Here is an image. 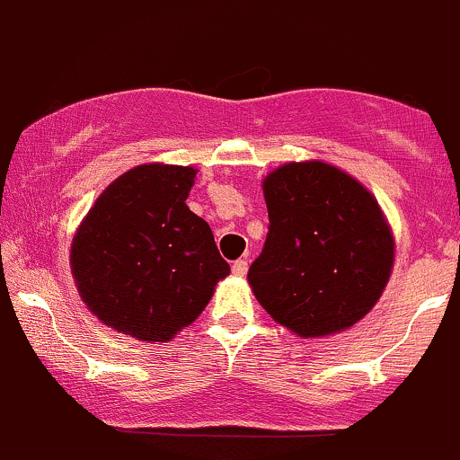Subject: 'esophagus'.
<instances>
[{
    "label": "esophagus",
    "instance_id": "obj_1",
    "mask_svg": "<svg viewBox=\"0 0 460 460\" xmlns=\"http://www.w3.org/2000/svg\"><path fill=\"white\" fill-rule=\"evenodd\" d=\"M231 270H234V275H238V278H244L246 270H249V262H246V260H235Z\"/></svg>",
    "mask_w": 460,
    "mask_h": 460
}]
</instances>
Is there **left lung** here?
I'll return each mask as SVG.
<instances>
[{"label":"left lung","instance_id":"8db88e82","mask_svg":"<svg viewBox=\"0 0 460 460\" xmlns=\"http://www.w3.org/2000/svg\"><path fill=\"white\" fill-rule=\"evenodd\" d=\"M269 234L249 269L264 311L299 337L340 332L376 304L394 240L361 182L322 161L287 163L262 182Z\"/></svg>","mask_w":460,"mask_h":460}]
</instances>
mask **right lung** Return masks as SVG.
Instances as JSON below:
<instances>
[{
    "label": "right lung",
    "instance_id": "add662e5",
    "mask_svg": "<svg viewBox=\"0 0 460 460\" xmlns=\"http://www.w3.org/2000/svg\"><path fill=\"white\" fill-rule=\"evenodd\" d=\"M196 169L149 163L119 176L76 229V291L105 326L169 341L229 275L211 226L185 205Z\"/></svg>",
    "mask_w": 460,
    "mask_h": 460
}]
</instances>
